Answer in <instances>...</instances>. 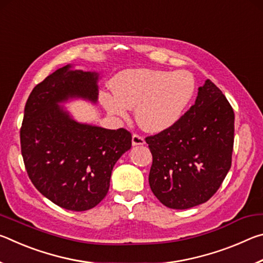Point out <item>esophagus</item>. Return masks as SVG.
Instances as JSON below:
<instances>
[{
    "label": "esophagus",
    "instance_id": "1",
    "mask_svg": "<svg viewBox=\"0 0 263 263\" xmlns=\"http://www.w3.org/2000/svg\"><path fill=\"white\" fill-rule=\"evenodd\" d=\"M144 144H145L144 138L140 137V136H138V135H133L132 136V145L133 146H141V145H144Z\"/></svg>",
    "mask_w": 263,
    "mask_h": 263
}]
</instances>
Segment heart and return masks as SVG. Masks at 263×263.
<instances>
[{"label":"heart","instance_id":"b5f03b06","mask_svg":"<svg viewBox=\"0 0 263 263\" xmlns=\"http://www.w3.org/2000/svg\"><path fill=\"white\" fill-rule=\"evenodd\" d=\"M115 94L101 95L102 104L116 118L127 119L131 108L144 130L163 132L176 125L193 101L196 82L186 70L137 68L119 73L112 82Z\"/></svg>","mask_w":263,"mask_h":263}]
</instances>
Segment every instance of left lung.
<instances>
[{"label":"left lung","instance_id":"1","mask_svg":"<svg viewBox=\"0 0 263 263\" xmlns=\"http://www.w3.org/2000/svg\"><path fill=\"white\" fill-rule=\"evenodd\" d=\"M234 112L210 80L173 127L146 138L153 163L148 182L160 202L184 210L209 201L231 168Z\"/></svg>","mask_w":263,"mask_h":263}]
</instances>
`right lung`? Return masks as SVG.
<instances>
[{
	"label": "right lung",
	"mask_w": 263,
	"mask_h": 263,
	"mask_svg": "<svg viewBox=\"0 0 263 263\" xmlns=\"http://www.w3.org/2000/svg\"><path fill=\"white\" fill-rule=\"evenodd\" d=\"M101 72L67 65L37 84L24 109L21 147L31 182L57 205L96 206L110 186L114 166L131 148V133L78 122L64 104H97Z\"/></svg>",
	"instance_id": "1"
}]
</instances>
